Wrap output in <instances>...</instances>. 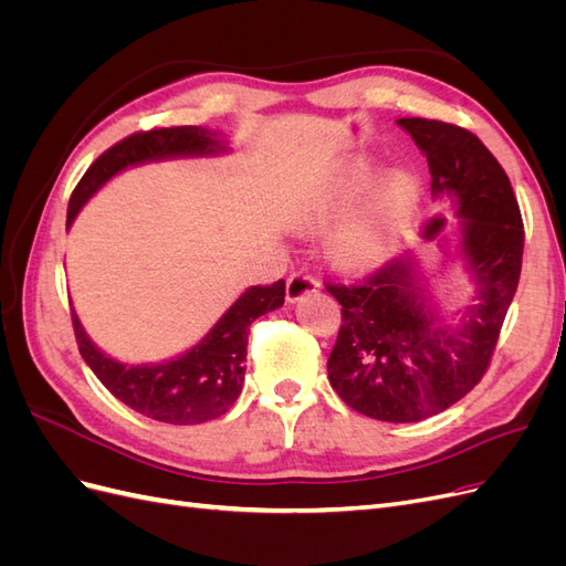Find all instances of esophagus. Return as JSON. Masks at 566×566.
Wrapping results in <instances>:
<instances>
[{"mask_svg": "<svg viewBox=\"0 0 566 566\" xmlns=\"http://www.w3.org/2000/svg\"><path fill=\"white\" fill-rule=\"evenodd\" d=\"M318 281L312 271L306 269H300V271H293L285 281V295H287V302H297L302 300L306 293H314V290H318Z\"/></svg>", "mask_w": 566, "mask_h": 566, "instance_id": "1", "label": "esophagus"}]
</instances>
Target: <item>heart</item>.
Instances as JSON below:
<instances>
[{
	"label": "heart",
	"instance_id": "1",
	"mask_svg": "<svg viewBox=\"0 0 566 566\" xmlns=\"http://www.w3.org/2000/svg\"><path fill=\"white\" fill-rule=\"evenodd\" d=\"M373 160L352 156L333 165L321 175L297 205V221L302 227H323L349 212L364 190L367 191L333 243V254L342 266L361 269L389 248L420 202V184L403 167H391L373 178Z\"/></svg>",
	"mask_w": 566,
	"mask_h": 566
}]
</instances>
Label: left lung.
I'll list each match as a JSON object with an SVG mask.
<instances>
[{
    "instance_id": "left-lung-1",
    "label": "left lung",
    "mask_w": 566,
    "mask_h": 566,
    "mask_svg": "<svg viewBox=\"0 0 566 566\" xmlns=\"http://www.w3.org/2000/svg\"><path fill=\"white\" fill-rule=\"evenodd\" d=\"M397 123L427 158L434 200L462 219L460 252L476 293L455 323L443 321L422 295L410 254L361 281L325 283L342 304L328 380L358 413L418 422L447 410L484 378L517 293L524 224L505 169L472 132L427 117Z\"/></svg>"
}]
</instances>
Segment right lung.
Returning a JSON list of instances; mask_svg holds the SVG:
<instances>
[{
    "mask_svg": "<svg viewBox=\"0 0 566 566\" xmlns=\"http://www.w3.org/2000/svg\"><path fill=\"white\" fill-rule=\"evenodd\" d=\"M221 150H227L224 139L202 127H160L136 132L111 146L84 172L71 202H67L65 227L73 224L82 205L101 186L129 165L181 156H214ZM283 302V279L271 285L248 287L193 349L156 366H125L115 361L87 337L77 314L73 312L71 316L82 358L115 399L150 420L200 424L224 416L241 397L250 325L254 318L279 310Z\"/></svg>",
    "mask_w": 566,
    "mask_h": 566,
    "instance_id": "obj_1",
    "label": "right lung"
}]
</instances>
